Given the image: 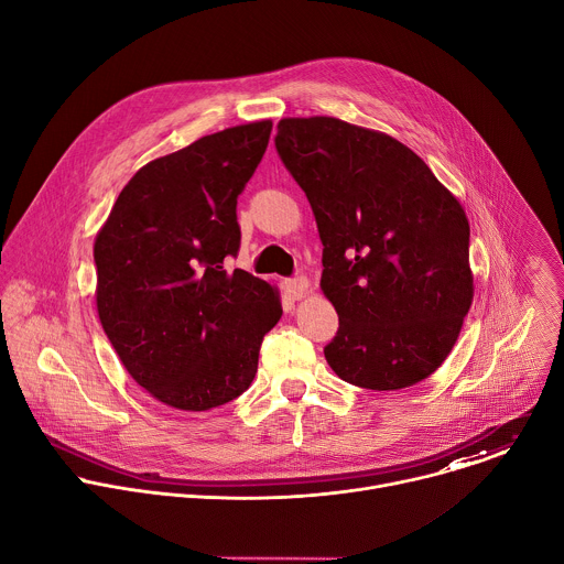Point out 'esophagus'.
I'll list each match as a JSON object with an SVG mask.
<instances>
[{"instance_id":"1","label":"esophagus","mask_w":564,"mask_h":564,"mask_svg":"<svg viewBox=\"0 0 564 564\" xmlns=\"http://www.w3.org/2000/svg\"><path fill=\"white\" fill-rule=\"evenodd\" d=\"M283 290H285V294H288L292 301H296V299H301V296L307 292V279H305V276L285 279V281H283Z\"/></svg>"}]
</instances>
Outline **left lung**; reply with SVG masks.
I'll list each match as a JSON object with an SVG mask.
<instances>
[{
    "label": "left lung",
    "instance_id": "obj_1",
    "mask_svg": "<svg viewBox=\"0 0 564 564\" xmlns=\"http://www.w3.org/2000/svg\"><path fill=\"white\" fill-rule=\"evenodd\" d=\"M276 151L324 243L321 290L339 314L330 368L368 390L409 388L455 346L473 301L468 220L399 140L337 118H285Z\"/></svg>",
    "mask_w": 564,
    "mask_h": 564
}]
</instances>
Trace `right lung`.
Here are the masks:
<instances>
[{
	"label": "right lung",
	"mask_w": 564,
	"mask_h": 564,
	"mask_svg": "<svg viewBox=\"0 0 564 564\" xmlns=\"http://www.w3.org/2000/svg\"><path fill=\"white\" fill-rule=\"evenodd\" d=\"M270 131V120L240 124L151 160L96 238L102 328L129 375L167 406L209 411L243 394L283 314L270 283L225 270L240 248L236 200Z\"/></svg>",
	"instance_id": "add662e5"
}]
</instances>
